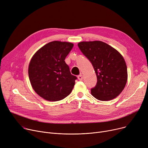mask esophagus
I'll use <instances>...</instances> for the list:
<instances>
[{
    "label": "esophagus",
    "instance_id": "obj_1",
    "mask_svg": "<svg viewBox=\"0 0 148 148\" xmlns=\"http://www.w3.org/2000/svg\"><path fill=\"white\" fill-rule=\"evenodd\" d=\"M78 79L79 80H83V75L82 74H80V75H78Z\"/></svg>",
    "mask_w": 148,
    "mask_h": 148
}]
</instances>
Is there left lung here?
Masks as SVG:
<instances>
[{"label":"left lung","instance_id":"left-lung-1","mask_svg":"<svg viewBox=\"0 0 148 148\" xmlns=\"http://www.w3.org/2000/svg\"><path fill=\"white\" fill-rule=\"evenodd\" d=\"M78 46L91 62L97 77L91 94L98 100L109 101L117 97L125 88L127 67L122 54L103 41H83Z\"/></svg>","mask_w":148,"mask_h":148}]
</instances>
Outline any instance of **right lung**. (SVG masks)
Returning a JSON list of instances; mask_svg holds the SVG:
<instances>
[{"mask_svg":"<svg viewBox=\"0 0 148 148\" xmlns=\"http://www.w3.org/2000/svg\"><path fill=\"white\" fill-rule=\"evenodd\" d=\"M74 44L54 41L39 49L28 68L30 82L36 94L49 101L63 99L71 92L77 77L65 59Z\"/></svg>","mask_w":148,"mask_h":148,"instance_id":"add662e5","label":"right lung"}]
</instances>
